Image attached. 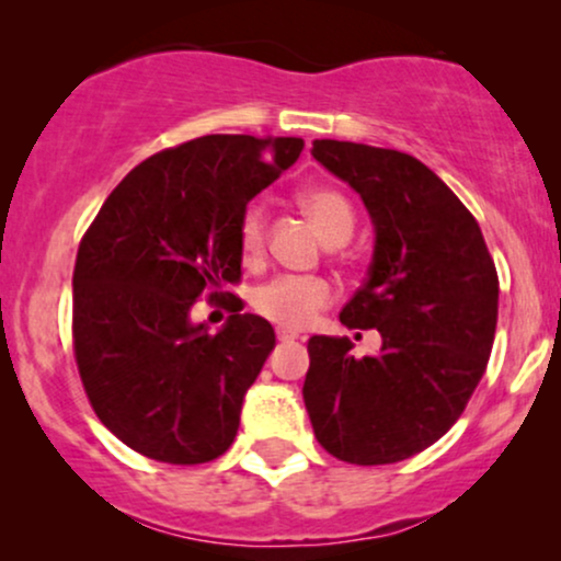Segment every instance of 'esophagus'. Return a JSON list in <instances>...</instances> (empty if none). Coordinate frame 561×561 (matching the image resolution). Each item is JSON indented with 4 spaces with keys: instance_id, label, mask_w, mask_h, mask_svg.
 Returning <instances> with one entry per match:
<instances>
[{
    "instance_id": "esophagus-1",
    "label": "esophagus",
    "mask_w": 561,
    "mask_h": 561,
    "mask_svg": "<svg viewBox=\"0 0 561 561\" xmlns=\"http://www.w3.org/2000/svg\"><path fill=\"white\" fill-rule=\"evenodd\" d=\"M276 340H279V343H295V340H300V334L289 330H276Z\"/></svg>"
}]
</instances>
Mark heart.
Listing matches in <instances>:
<instances>
[{
	"mask_svg": "<svg viewBox=\"0 0 561 561\" xmlns=\"http://www.w3.org/2000/svg\"><path fill=\"white\" fill-rule=\"evenodd\" d=\"M300 208L308 218L317 224L327 242L343 244L351 240L356 229V214L353 205L343 192L332 186H308L298 195ZM266 231L268 216L261 203H250L242 210L240 227H237V242H240L242 261L255 266L266 253ZM332 285L321 276L308 274H279L272 282L261 285L253 293V308L272 324L285 327V330H302L317 319L332 302Z\"/></svg>",
	"mask_w": 561,
	"mask_h": 561,
	"instance_id": "b5f03b06",
	"label": "heart"
}]
</instances>
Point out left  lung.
Instances as JSON below:
<instances>
[{"instance_id":"left-lung-1","label":"left lung","mask_w":561,"mask_h":561,"mask_svg":"<svg viewBox=\"0 0 561 561\" xmlns=\"http://www.w3.org/2000/svg\"><path fill=\"white\" fill-rule=\"evenodd\" d=\"M311 156L358 192L375 224L369 276L345 302L347 330H377V356L313 334L302 401L321 448L347 465H396L454 427L485 375L499 274L482 231L422 160L317 139Z\"/></svg>"}]
</instances>
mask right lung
Listing matches in <instances>:
<instances>
[{
  "label": "right lung",
  "mask_w": 561,
  "mask_h": 561,
  "mask_svg": "<svg viewBox=\"0 0 561 561\" xmlns=\"http://www.w3.org/2000/svg\"><path fill=\"white\" fill-rule=\"evenodd\" d=\"M302 150L298 137L208 134L141 160L79 244L73 353L94 414L128 448L165 465H205L234 443L242 398L274 351L255 313L210 335L192 325L199 294L242 276V210Z\"/></svg>",
  "instance_id": "add662e5"
}]
</instances>
